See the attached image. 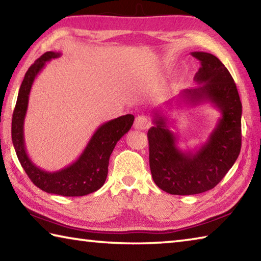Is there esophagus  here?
Segmentation results:
<instances>
[{"instance_id":"esophagus-1","label":"esophagus","mask_w":261,"mask_h":261,"mask_svg":"<svg viewBox=\"0 0 261 261\" xmlns=\"http://www.w3.org/2000/svg\"><path fill=\"white\" fill-rule=\"evenodd\" d=\"M149 124H151V123H149V120L146 116H145V115H139V116H137L136 121H135V129L146 130V129H148Z\"/></svg>"}]
</instances>
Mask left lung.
Masks as SVG:
<instances>
[{"instance_id": "left-lung-1", "label": "left lung", "mask_w": 261, "mask_h": 261, "mask_svg": "<svg viewBox=\"0 0 261 261\" xmlns=\"http://www.w3.org/2000/svg\"><path fill=\"white\" fill-rule=\"evenodd\" d=\"M191 55L200 61L194 76L199 86L184 90L177 102L213 105L221 114L215 127L199 147L183 151L177 146V135L168 127L167 117L154 110V126L147 134L153 180L163 191L179 196L213 189L233 166L242 146V102L231 74L210 53L193 51Z\"/></svg>"}]
</instances>
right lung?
Returning <instances> with one entry per match:
<instances>
[{"label": "right lung", "mask_w": 261, "mask_h": 261, "mask_svg": "<svg viewBox=\"0 0 261 261\" xmlns=\"http://www.w3.org/2000/svg\"><path fill=\"white\" fill-rule=\"evenodd\" d=\"M60 56L61 53L47 51L26 71L12 115V144L25 173L39 189L59 196L81 197L96 191L105 184L110 154L113 153L117 141L131 129L135 116L126 114L101 124L83 153L71 165L56 171H46L34 165L26 152L24 139V121L28 112L30 92L34 79L45 68L46 62Z\"/></svg>", "instance_id": "1"}]
</instances>
